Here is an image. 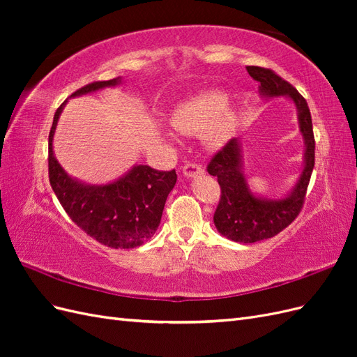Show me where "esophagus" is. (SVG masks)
<instances>
[{
	"instance_id": "34e87169",
	"label": "esophagus",
	"mask_w": 357,
	"mask_h": 357,
	"mask_svg": "<svg viewBox=\"0 0 357 357\" xmlns=\"http://www.w3.org/2000/svg\"><path fill=\"white\" fill-rule=\"evenodd\" d=\"M204 169L197 162H186L185 167H183V174L186 177H195L198 174H202Z\"/></svg>"
}]
</instances>
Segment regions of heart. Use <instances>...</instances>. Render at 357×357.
<instances>
[{
  "label": "heart",
  "mask_w": 357,
  "mask_h": 357,
  "mask_svg": "<svg viewBox=\"0 0 357 357\" xmlns=\"http://www.w3.org/2000/svg\"><path fill=\"white\" fill-rule=\"evenodd\" d=\"M225 93L219 91L202 92L180 104L171 116V123L177 131L189 135L207 132L213 144H220L234 129V114L226 109Z\"/></svg>",
  "instance_id": "heart-1"
}]
</instances>
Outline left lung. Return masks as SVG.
<instances>
[{
  "label": "left lung",
  "mask_w": 357,
  "mask_h": 357,
  "mask_svg": "<svg viewBox=\"0 0 357 357\" xmlns=\"http://www.w3.org/2000/svg\"><path fill=\"white\" fill-rule=\"evenodd\" d=\"M247 73L261 83L264 96L286 95L295 102L301 132L305 139V165L304 171L284 199L256 198L248 190L241 169V144L236 138H231L218 153H214L207 165L208 174L218 177L220 186V199L214 211V225L218 231L236 243H256L268 240L286 229L304 207L308 183L314 168V132L308 104L294 86L280 77L273 70L248 66Z\"/></svg>",
  "instance_id": "8db88e82"
}]
</instances>
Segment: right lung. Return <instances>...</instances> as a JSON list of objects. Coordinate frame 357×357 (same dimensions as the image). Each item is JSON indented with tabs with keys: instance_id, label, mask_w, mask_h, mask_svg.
<instances>
[{
	"instance_id": "1",
	"label": "right lung",
	"mask_w": 357,
	"mask_h": 357,
	"mask_svg": "<svg viewBox=\"0 0 357 357\" xmlns=\"http://www.w3.org/2000/svg\"><path fill=\"white\" fill-rule=\"evenodd\" d=\"M121 79L93 82L71 96L114 86ZM63 101L49 134V181L70 219L84 234L112 248H134L152 238L160 223L168 193L177 181L176 169L158 171L137 165L126 176L105 186H88L68 177L53 156L52 139Z\"/></svg>"
}]
</instances>
